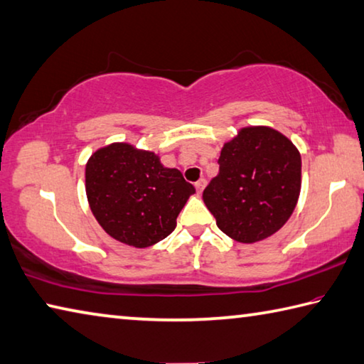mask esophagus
<instances>
[{
    "mask_svg": "<svg viewBox=\"0 0 364 364\" xmlns=\"http://www.w3.org/2000/svg\"><path fill=\"white\" fill-rule=\"evenodd\" d=\"M205 186H207V180H205V178H200V180L196 183V189H197V193L200 194Z\"/></svg>",
    "mask_w": 364,
    "mask_h": 364,
    "instance_id": "obj_1",
    "label": "esophagus"
}]
</instances>
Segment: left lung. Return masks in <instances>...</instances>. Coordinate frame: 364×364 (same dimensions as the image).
<instances>
[{
    "mask_svg": "<svg viewBox=\"0 0 364 364\" xmlns=\"http://www.w3.org/2000/svg\"><path fill=\"white\" fill-rule=\"evenodd\" d=\"M220 173L203 202L230 239L255 243L275 234L294 211L301 191V154L270 127H247L228 141Z\"/></svg>",
    "mask_w": 364,
    "mask_h": 364,
    "instance_id": "obj_1",
    "label": "left lung"
}]
</instances>
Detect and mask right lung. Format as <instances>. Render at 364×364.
<instances>
[{"label":"right lung","instance_id":"right-lung-1","mask_svg":"<svg viewBox=\"0 0 364 364\" xmlns=\"http://www.w3.org/2000/svg\"><path fill=\"white\" fill-rule=\"evenodd\" d=\"M85 193L98 224L113 239L146 248L173 232L194 186L159 156L127 143L98 149L85 165Z\"/></svg>","mask_w":364,"mask_h":364}]
</instances>
